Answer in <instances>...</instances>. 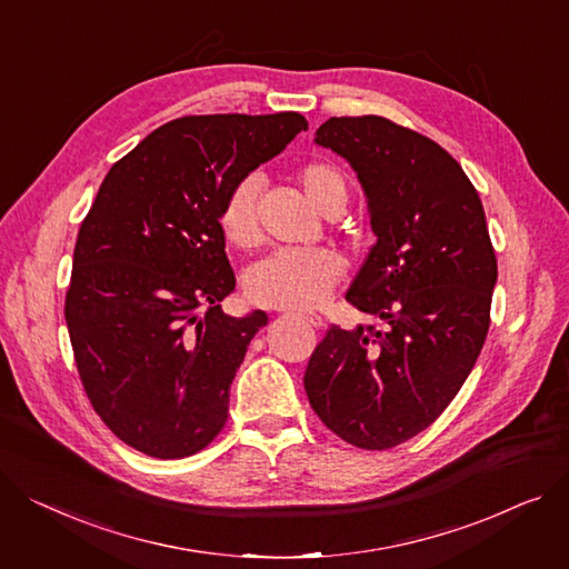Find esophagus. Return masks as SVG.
<instances>
[{
  "mask_svg": "<svg viewBox=\"0 0 569 569\" xmlns=\"http://www.w3.org/2000/svg\"><path fill=\"white\" fill-rule=\"evenodd\" d=\"M297 318L301 320V322H307L309 327H316V329H320V327H325V320H322V316H318V313H297Z\"/></svg>",
  "mask_w": 569,
  "mask_h": 569,
  "instance_id": "34e87169",
  "label": "esophagus"
}]
</instances>
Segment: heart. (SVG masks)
Wrapping results in <instances>:
<instances>
[{
    "mask_svg": "<svg viewBox=\"0 0 569 569\" xmlns=\"http://www.w3.org/2000/svg\"><path fill=\"white\" fill-rule=\"evenodd\" d=\"M297 182L309 203L327 217L343 212L348 203V178L333 162L309 160L299 164ZM258 178L244 176L226 192L217 223L219 231L238 249H253L260 242L256 212ZM343 260L329 249H281L256 262L247 272V295L258 307L311 309L331 292Z\"/></svg>",
    "mask_w": 569,
    "mask_h": 569,
    "instance_id": "b5f03b06",
    "label": "heart"
}]
</instances>
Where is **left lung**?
<instances>
[{"mask_svg":"<svg viewBox=\"0 0 569 569\" xmlns=\"http://www.w3.org/2000/svg\"><path fill=\"white\" fill-rule=\"evenodd\" d=\"M316 141L357 171L377 236L346 299L385 329L331 325L305 389L343 441L393 448L432 426L485 346L497 253L476 187L446 150L385 117H333Z\"/></svg>","mask_w":569,"mask_h":569,"instance_id":"left-lung-1","label":"left lung"}]
</instances>
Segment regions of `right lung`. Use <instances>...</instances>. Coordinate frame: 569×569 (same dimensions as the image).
<instances>
[{
	"label": "right lung",
	"instance_id": "1",
	"mask_svg": "<svg viewBox=\"0 0 569 569\" xmlns=\"http://www.w3.org/2000/svg\"><path fill=\"white\" fill-rule=\"evenodd\" d=\"M309 130L297 111L182 117L113 162L74 242L66 325L87 398L121 441L160 460L203 450L268 316L233 292L217 212L231 184Z\"/></svg>",
	"mask_w": 569,
	"mask_h": 569
}]
</instances>
